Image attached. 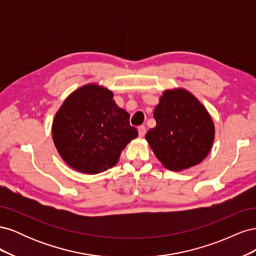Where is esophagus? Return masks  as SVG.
<instances>
[{
	"instance_id": "esophagus-1",
	"label": "esophagus",
	"mask_w": 256,
	"mask_h": 256,
	"mask_svg": "<svg viewBox=\"0 0 256 256\" xmlns=\"http://www.w3.org/2000/svg\"><path fill=\"white\" fill-rule=\"evenodd\" d=\"M138 130V136H140L141 138L145 136V134H146V127L145 126H140Z\"/></svg>"
}]
</instances>
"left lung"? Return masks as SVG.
<instances>
[{
	"label": "left lung",
	"mask_w": 256,
	"mask_h": 256,
	"mask_svg": "<svg viewBox=\"0 0 256 256\" xmlns=\"http://www.w3.org/2000/svg\"><path fill=\"white\" fill-rule=\"evenodd\" d=\"M157 122L145 134L161 164L182 171L200 164L212 148L214 124L203 104L189 90H166L154 110Z\"/></svg>",
	"instance_id": "obj_1"
}]
</instances>
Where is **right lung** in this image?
Masks as SVG:
<instances>
[{
	"label": "right lung",
	"instance_id": "obj_1",
	"mask_svg": "<svg viewBox=\"0 0 256 256\" xmlns=\"http://www.w3.org/2000/svg\"><path fill=\"white\" fill-rule=\"evenodd\" d=\"M113 96L98 83L85 84L69 94L54 116V145L76 171L94 175L113 168L122 150L138 136L129 113Z\"/></svg>",
	"mask_w": 256,
	"mask_h": 256
}]
</instances>
